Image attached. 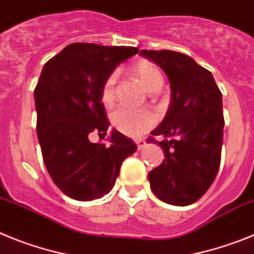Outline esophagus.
<instances>
[{"label":"esophagus","instance_id":"34e87169","mask_svg":"<svg viewBox=\"0 0 254 254\" xmlns=\"http://www.w3.org/2000/svg\"><path fill=\"white\" fill-rule=\"evenodd\" d=\"M136 145H137V149L138 150H142L143 147H145V145H146V141L145 140H136Z\"/></svg>","mask_w":254,"mask_h":254}]
</instances>
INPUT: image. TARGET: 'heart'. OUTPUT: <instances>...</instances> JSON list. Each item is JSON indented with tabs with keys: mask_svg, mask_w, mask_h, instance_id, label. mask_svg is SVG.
I'll return each mask as SVG.
<instances>
[{
	"mask_svg": "<svg viewBox=\"0 0 254 254\" xmlns=\"http://www.w3.org/2000/svg\"><path fill=\"white\" fill-rule=\"evenodd\" d=\"M133 75L140 80L141 84L147 91L152 93L160 89L163 85V75L156 64L150 61H140L134 64ZM116 82L117 73L112 72L105 78L102 86V102L105 105H111L116 98ZM112 125L114 128L129 137H140L145 132L152 128L156 123V117L152 112L147 109H129V108L120 107L111 116Z\"/></svg>",
	"mask_w": 254,
	"mask_h": 254,
	"instance_id": "1",
	"label": "heart"
}]
</instances>
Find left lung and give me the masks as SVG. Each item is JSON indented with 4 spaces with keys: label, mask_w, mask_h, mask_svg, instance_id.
<instances>
[{
    "label": "left lung",
    "mask_w": 254,
    "mask_h": 254,
    "mask_svg": "<svg viewBox=\"0 0 254 254\" xmlns=\"http://www.w3.org/2000/svg\"><path fill=\"white\" fill-rule=\"evenodd\" d=\"M140 55L160 66L172 87L169 108L152 135H161L159 167L149 172L150 187L163 202L187 206L207 192L221 160L224 114L221 91L208 69L179 52L146 51Z\"/></svg>",
    "instance_id": "8db88e82"
}]
</instances>
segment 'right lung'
Listing matches in <instances>:
<instances>
[{
    "label": "right lung",
    "mask_w": 254,
    "mask_h": 254,
    "mask_svg": "<svg viewBox=\"0 0 254 254\" xmlns=\"http://www.w3.org/2000/svg\"><path fill=\"white\" fill-rule=\"evenodd\" d=\"M137 52L72 43L42 69L34 90L38 140L52 181L71 198L91 201L111 192L122 161L137 150L116 129L108 143L89 138L93 132L103 137L109 126L100 96L105 78Z\"/></svg>",
    "instance_id": "obj_1"
}]
</instances>
